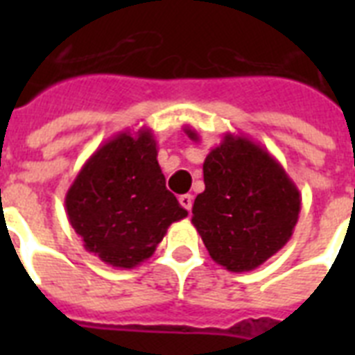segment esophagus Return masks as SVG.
<instances>
[{
  "label": "esophagus",
  "instance_id": "esophagus-1",
  "mask_svg": "<svg viewBox=\"0 0 355 355\" xmlns=\"http://www.w3.org/2000/svg\"><path fill=\"white\" fill-rule=\"evenodd\" d=\"M178 200H180V206H182V208H186L188 211H191V206H193V195L184 193L178 197Z\"/></svg>",
  "mask_w": 355,
  "mask_h": 355
}]
</instances>
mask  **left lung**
Masks as SVG:
<instances>
[{
  "label": "left lung",
  "instance_id": "obj_1",
  "mask_svg": "<svg viewBox=\"0 0 355 355\" xmlns=\"http://www.w3.org/2000/svg\"><path fill=\"white\" fill-rule=\"evenodd\" d=\"M184 132L199 141L193 128ZM202 173L206 188L195 199L191 223L216 263L232 272L254 270L291 239L302 197L265 147L227 132Z\"/></svg>",
  "mask_w": 355,
  "mask_h": 355
}]
</instances>
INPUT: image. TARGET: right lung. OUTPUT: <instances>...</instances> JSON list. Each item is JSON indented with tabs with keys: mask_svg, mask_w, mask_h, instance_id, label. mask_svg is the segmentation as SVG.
<instances>
[{
	"mask_svg": "<svg viewBox=\"0 0 355 355\" xmlns=\"http://www.w3.org/2000/svg\"><path fill=\"white\" fill-rule=\"evenodd\" d=\"M150 128L116 134L86 160L66 193L69 225L88 252L118 269L155 254L173 223L188 216L166 188Z\"/></svg>",
	"mask_w": 355,
	"mask_h": 355,
	"instance_id": "obj_1",
	"label": "right lung"
}]
</instances>
